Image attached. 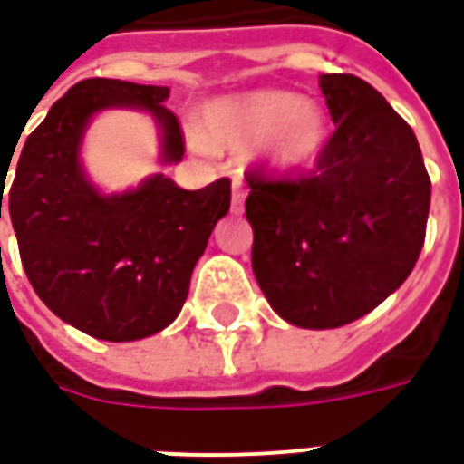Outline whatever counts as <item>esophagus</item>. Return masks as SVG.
<instances>
[{
  "mask_svg": "<svg viewBox=\"0 0 464 464\" xmlns=\"http://www.w3.org/2000/svg\"><path fill=\"white\" fill-rule=\"evenodd\" d=\"M243 203H246V183L241 179H233L231 186V211L233 213H241L243 211Z\"/></svg>",
  "mask_w": 464,
  "mask_h": 464,
  "instance_id": "esophagus-1",
  "label": "esophagus"
}]
</instances>
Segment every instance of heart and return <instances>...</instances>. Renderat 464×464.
Masks as SVG:
<instances>
[{
	"label": "heart",
	"mask_w": 464,
	"mask_h": 464,
	"mask_svg": "<svg viewBox=\"0 0 464 464\" xmlns=\"http://www.w3.org/2000/svg\"><path fill=\"white\" fill-rule=\"evenodd\" d=\"M328 119L321 106L291 92L263 89L213 102L203 114V139L213 146L243 151L261 143L273 169H295L321 151Z\"/></svg>",
	"instance_id": "heart-1"
}]
</instances>
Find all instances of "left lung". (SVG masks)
<instances>
[{
    "mask_svg": "<svg viewBox=\"0 0 464 464\" xmlns=\"http://www.w3.org/2000/svg\"><path fill=\"white\" fill-rule=\"evenodd\" d=\"M335 131L315 171H248L251 263L271 308L298 328H341L398 291L425 243L430 176L418 139L368 82L323 74Z\"/></svg>",
    "mask_w": 464,
    "mask_h": 464,
    "instance_id": "8db88e82",
    "label": "left lung"
}]
</instances>
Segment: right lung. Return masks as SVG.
Listing matches in <instances>:
<instances>
[{
    "mask_svg": "<svg viewBox=\"0 0 464 464\" xmlns=\"http://www.w3.org/2000/svg\"><path fill=\"white\" fill-rule=\"evenodd\" d=\"M166 99V86L99 76L79 82L26 136L6 191L32 288L54 315L99 341H141L176 321L193 266L231 206L228 179L186 191L156 173L114 196L86 181L79 143L89 119L111 106L146 109L161 126V161H181V123ZM9 163L0 166V186ZM2 198L5 186L0 218Z\"/></svg>",
    "mask_w": 464,
    "mask_h": 464,
    "instance_id": "obj_1",
    "label": "right lung"
}]
</instances>
